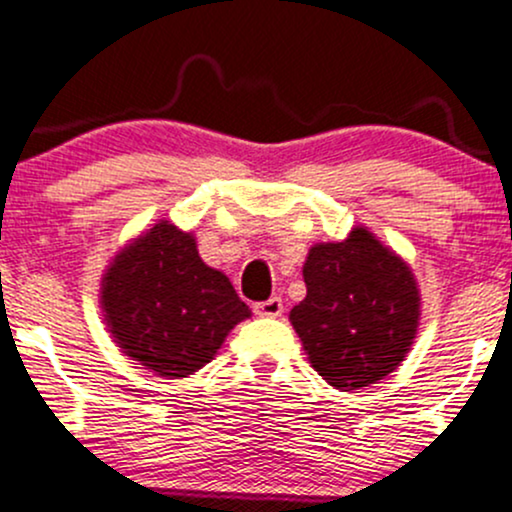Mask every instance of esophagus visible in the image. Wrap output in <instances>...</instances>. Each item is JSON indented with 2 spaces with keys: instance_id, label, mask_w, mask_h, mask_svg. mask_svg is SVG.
<instances>
[{
  "instance_id": "obj_1",
  "label": "esophagus",
  "mask_w": 512,
  "mask_h": 512,
  "mask_svg": "<svg viewBox=\"0 0 512 512\" xmlns=\"http://www.w3.org/2000/svg\"><path fill=\"white\" fill-rule=\"evenodd\" d=\"M252 311H255V316H260V318H279L284 313V303H282V299H277V296H272V299L255 303V306H252Z\"/></svg>"
}]
</instances>
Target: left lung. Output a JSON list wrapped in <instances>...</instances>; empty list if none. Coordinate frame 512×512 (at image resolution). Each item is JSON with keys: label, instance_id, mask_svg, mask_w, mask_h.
Returning <instances> with one entry per match:
<instances>
[{"label": "left lung", "instance_id": "8db88e82", "mask_svg": "<svg viewBox=\"0 0 512 512\" xmlns=\"http://www.w3.org/2000/svg\"><path fill=\"white\" fill-rule=\"evenodd\" d=\"M303 282L306 299L289 320L330 386L362 389L403 362L418 330V286L411 267L369 230L311 247Z\"/></svg>", "mask_w": 512, "mask_h": 512}]
</instances>
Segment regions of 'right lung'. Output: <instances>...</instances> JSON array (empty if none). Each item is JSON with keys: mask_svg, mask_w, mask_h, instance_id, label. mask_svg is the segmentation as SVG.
I'll use <instances>...</instances> for the list:
<instances>
[{"mask_svg": "<svg viewBox=\"0 0 512 512\" xmlns=\"http://www.w3.org/2000/svg\"><path fill=\"white\" fill-rule=\"evenodd\" d=\"M111 335L160 376H187L216 357L250 308L226 274L204 265L189 233L162 221L116 255L101 282Z\"/></svg>", "mask_w": 512, "mask_h": 512, "instance_id": "1", "label": "right lung"}]
</instances>
